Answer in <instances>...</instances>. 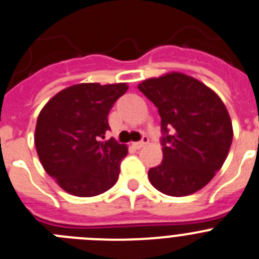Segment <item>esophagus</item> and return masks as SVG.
I'll list each match as a JSON object with an SVG mask.
<instances>
[{
	"label": "esophagus",
	"instance_id": "1",
	"mask_svg": "<svg viewBox=\"0 0 259 259\" xmlns=\"http://www.w3.org/2000/svg\"><path fill=\"white\" fill-rule=\"evenodd\" d=\"M148 143H149V139H148V136H144L143 140H141V141L134 143V146L136 148V149H141V148H144V146H145Z\"/></svg>",
	"mask_w": 259,
	"mask_h": 259
}]
</instances>
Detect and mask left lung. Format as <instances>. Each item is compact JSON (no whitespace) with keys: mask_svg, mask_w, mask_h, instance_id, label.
<instances>
[{"mask_svg":"<svg viewBox=\"0 0 259 259\" xmlns=\"http://www.w3.org/2000/svg\"><path fill=\"white\" fill-rule=\"evenodd\" d=\"M161 116L163 161L148 172L155 189L183 197L203 188L223 166L232 122L219 96L194 77L170 72L139 84Z\"/></svg>","mask_w":259,"mask_h":259,"instance_id":"left-lung-1","label":"left lung"}]
</instances>
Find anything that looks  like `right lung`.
I'll list each match as a JSON object with an SVG mask.
<instances>
[{
  "mask_svg": "<svg viewBox=\"0 0 259 259\" xmlns=\"http://www.w3.org/2000/svg\"><path fill=\"white\" fill-rule=\"evenodd\" d=\"M127 84L81 83L57 93L38 114L35 145L40 162L62 189L93 197L118 180L127 146L114 139L107 115Z\"/></svg>",
  "mask_w": 259,
  "mask_h": 259,
  "instance_id": "1",
  "label": "right lung"
}]
</instances>
